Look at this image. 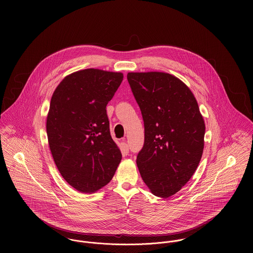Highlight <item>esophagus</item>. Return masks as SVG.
<instances>
[{
    "label": "esophagus",
    "instance_id": "34e87169",
    "mask_svg": "<svg viewBox=\"0 0 253 253\" xmlns=\"http://www.w3.org/2000/svg\"><path fill=\"white\" fill-rule=\"evenodd\" d=\"M121 150H122V153L124 155H127L128 154V145L126 144V142H122L121 143Z\"/></svg>",
    "mask_w": 253,
    "mask_h": 253
}]
</instances>
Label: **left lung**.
<instances>
[{
	"label": "left lung",
	"instance_id": "1",
	"mask_svg": "<svg viewBox=\"0 0 253 253\" xmlns=\"http://www.w3.org/2000/svg\"><path fill=\"white\" fill-rule=\"evenodd\" d=\"M127 82L144 122L136 164L145 184L161 198L177 193L196 171L206 126L192 91L162 72L128 73Z\"/></svg>",
	"mask_w": 253,
	"mask_h": 253
}]
</instances>
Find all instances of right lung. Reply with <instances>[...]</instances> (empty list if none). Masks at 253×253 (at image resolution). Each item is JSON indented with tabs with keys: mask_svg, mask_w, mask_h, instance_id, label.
<instances>
[{
	"mask_svg": "<svg viewBox=\"0 0 253 253\" xmlns=\"http://www.w3.org/2000/svg\"><path fill=\"white\" fill-rule=\"evenodd\" d=\"M123 78L122 73L85 69L67 76L52 94L46 119L49 149L62 177L82 193L107 185L122 160L106 106Z\"/></svg>",
	"mask_w": 253,
	"mask_h": 253,
	"instance_id": "right-lung-1",
	"label": "right lung"
}]
</instances>
